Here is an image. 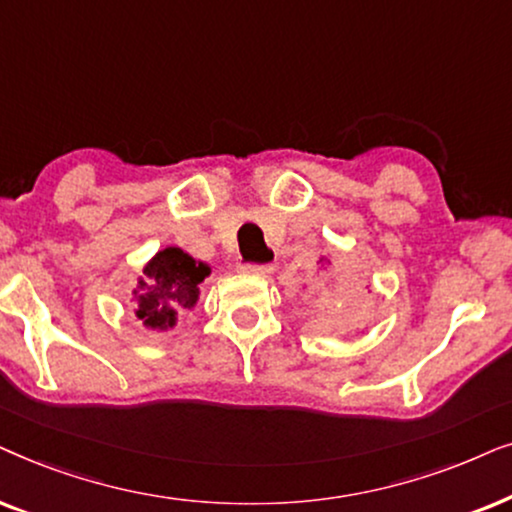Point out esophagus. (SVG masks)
Returning <instances> with one entry per match:
<instances>
[{
  "instance_id": "1",
  "label": "esophagus",
  "mask_w": 512,
  "mask_h": 512,
  "mask_svg": "<svg viewBox=\"0 0 512 512\" xmlns=\"http://www.w3.org/2000/svg\"><path fill=\"white\" fill-rule=\"evenodd\" d=\"M238 271H243V274H257V276H267L271 274L269 264H250V262H241L238 264Z\"/></svg>"
}]
</instances>
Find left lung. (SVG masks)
I'll use <instances>...</instances> for the list:
<instances>
[{
    "instance_id": "obj_1",
    "label": "left lung",
    "mask_w": 512,
    "mask_h": 512,
    "mask_svg": "<svg viewBox=\"0 0 512 512\" xmlns=\"http://www.w3.org/2000/svg\"><path fill=\"white\" fill-rule=\"evenodd\" d=\"M351 292H353V288H346V295H351Z\"/></svg>"
}]
</instances>
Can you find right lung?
Returning <instances> with one entry per match:
<instances>
[{
	"label": "right lung",
	"mask_w": 512,
	"mask_h": 512,
	"mask_svg": "<svg viewBox=\"0 0 512 512\" xmlns=\"http://www.w3.org/2000/svg\"><path fill=\"white\" fill-rule=\"evenodd\" d=\"M206 276H210L208 264L194 260L185 250H159L133 290L135 316L149 330H170L177 323V313L194 309L199 302V285Z\"/></svg>",
	"instance_id": "1"
}]
</instances>
